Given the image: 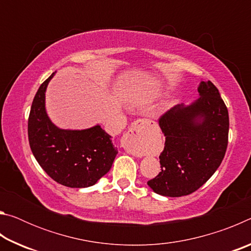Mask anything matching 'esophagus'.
<instances>
[{
  "label": "esophagus",
  "instance_id": "esophagus-1",
  "mask_svg": "<svg viewBox=\"0 0 251 251\" xmlns=\"http://www.w3.org/2000/svg\"><path fill=\"white\" fill-rule=\"evenodd\" d=\"M151 125L150 120H137L129 126L128 130L123 138V147L129 152V154L142 157L145 151V143L147 139L148 129Z\"/></svg>",
  "mask_w": 251,
  "mask_h": 251
}]
</instances>
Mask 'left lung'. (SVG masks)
Listing matches in <instances>:
<instances>
[{"label": "left lung", "mask_w": 251, "mask_h": 251, "mask_svg": "<svg viewBox=\"0 0 251 251\" xmlns=\"http://www.w3.org/2000/svg\"><path fill=\"white\" fill-rule=\"evenodd\" d=\"M199 99L176 105L159 117L165 147L161 172L147 184L156 194L186 196L205 184L217 171L228 145L229 116L218 88L210 80L198 87Z\"/></svg>", "instance_id": "left-lung-1"}]
</instances>
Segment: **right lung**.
<instances>
[{
	"instance_id": "obj_1",
	"label": "right lung",
	"mask_w": 251,
	"mask_h": 251,
	"mask_svg": "<svg viewBox=\"0 0 251 251\" xmlns=\"http://www.w3.org/2000/svg\"><path fill=\"white\" fill-rule=\"evenodd\" d=\"M54 73L42 83L28 116L29 147L40 166L61 185L85 188L109 172L117 155L109 136L96 125L83 130L61 129L45 110V91Z\"/></svg>"
}]
</instances>
